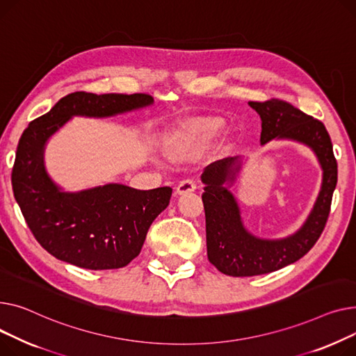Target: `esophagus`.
I'll return each mask as SVG.
<instances>
[{"instance_id":"1","label":"esophagus","mask_w":356,"mask_h":356,"mask_svg":"<svg viewBox=\"0 0 356 356\" xmlns=\"http://www.w3.org/2000/svg\"><path fill=\"white\" fill-rule=\"evenodd\" d=\"M197 188V184H195V181L194 179H184V181H181L179 184H178V186H177V194H186V193H191V191H194Z\"/></svg>"}]
</instances>
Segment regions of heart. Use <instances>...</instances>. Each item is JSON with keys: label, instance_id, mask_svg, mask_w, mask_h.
<instances>
[{"label": "heart", "instance_id": "obj_1", "mask_svg": "<svg viewBox=\"0 0 356 356\" xmlns=\"http://www.w3.org/2000/svg\"><path fill=\"white\" fill-rule=\"evenodd\" d=\"M211 131L216 129V127H210ZM170 152L174 155V156H182L185 152H186V143L184 140H175L170 145Z\"/></svg>", "mask_w": 356, "mask_h": 356}]
</instances>
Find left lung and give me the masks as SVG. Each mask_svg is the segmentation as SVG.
I'll use <instances>...</instances> for the list:
<instances>
[{
    "label": "left lung",
    "mask_w": 356,
    "mask_h": 356,
    "mask_svg": "<svg viewBox=\"0 0 356 356\" xmlns=\"http://www.w3.org/2000/svg\"><path fill=\"white\" fill-rule=\"evenodd\" d=\"M248 104L261 118L260 142L264 145L275 138H287L309 145L322 165L323 182L313 211L299 232L287 238L270 241L245 232L233 195L222 186L227 177L234 174L236 158H224L207 166L201 175L205 184L202 202L207 256L221 273L233 277L271 273L302 259L323 232L338 182V163L332 140L321 120L276 97Z\"/></svg>",
    "instance_id": "8db88e82"
}]
</instances>
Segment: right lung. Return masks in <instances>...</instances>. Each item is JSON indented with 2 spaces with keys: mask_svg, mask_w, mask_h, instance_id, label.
Instances as JSON below:
<instances>
[{
  "mask_svg": "<svg viewBox=\"0 0 356 356\" xmlns=\"http://www.w3.org/2000/svg\"><path fill=\"white\" fill-rule=\"evenodd\" d=\"M152 103L146 93L74 92L30 122L21 135L11 171L15 201L38 244L58 260L90 270L128 266L154 220L170 204L172 188L140 191L109 184L67 194L46 175V140L73 115L112 116Z\"/></svg>",
  "mask_w": 356,
  "mask_h": 356,
  "instance_id": "1",
  "label": "right lung"
}]
</instances>
